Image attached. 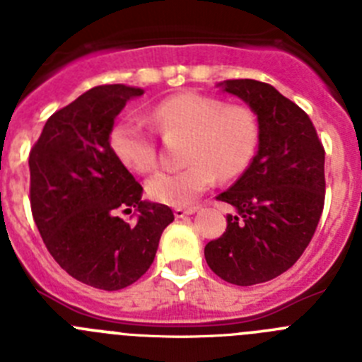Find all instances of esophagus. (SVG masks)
<instances>
[{"mask_svg":"<svg viewBox=\"0 0 362 362\" xmlns=\"http://www.w3.org/2000/svg\"><path fill=\"white\" fill-rule=\"evenodd\" d=\"M196 212V209H175L174 210V216L177 217V219H181V217H187V216H192V214Z\"/></svg>","mask_w":362,"mask_h":362,"instance_id":"obj_1","label":"esophagus"}]
</instances>
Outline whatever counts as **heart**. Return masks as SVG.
<instances>
[{
    "label": "heart",
    "instance_id": "obj_1",
    "mask_svg": "<svg viewBox=\"0 0 362 362\" xmlns=\"http://www.w3.org/2000/svg\"><path fill=\"white\" fill-rule=\"evenodd\" d=\"M152 123L165 136H187V168L158 172L146 181L152 201L188 206L219 179H233L248 168L259 145V121L245 105H228L214 95L183 92L153 107ZM112 153L137 174L156 168L158 143L137 117H123L110 130Z\"/></svg>",
    "mask_w": 362,
    "mask_h": 362
}]
</instances>
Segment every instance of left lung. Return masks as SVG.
<instances>
[{
	"mask_svg": "<svg viewBox=\"0 0 362 362\" xmlns=\"http://www.w3.org/2000/svg\"><path fill=\"white\" fill-rule=\"evenodd\" d=\"M219 86L255 112L259 146L245 174L217 196L235 214L204 246V259L226 283L252 286L293 267L312 241L325 206V148L308 114L268 83Z\"/></svg>",
	"mask_w": 362,
	"mask_h": 362,
	"instance_id": "8db88e82",
	"label": "left lung"
}]
</instances>
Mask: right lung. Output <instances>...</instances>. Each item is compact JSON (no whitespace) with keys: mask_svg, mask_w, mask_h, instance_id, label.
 Wrapping results in <instances>:
<instances>
[{"mask_svg":"<svg viewBox=\"0 0 362 362\" xmlns=\"http://www.w3.org/2000/svg\"><path fill=\"white\" fill-rule=\"evenodd\" d=\"M143 88L94 86L47 119L28 156L30 206L47 250L74 279L101 290L136 283L174 214L141 201L143 187L112 153L110 130ZM136 209L130 226L117 212Z\"/></svg>","mask_w":362,"mask_h":362,"instance_id":"obj_1","label":"right lung"}]
</instances>
